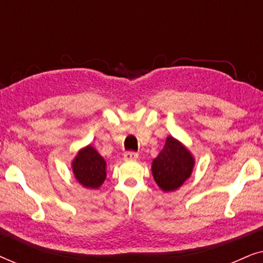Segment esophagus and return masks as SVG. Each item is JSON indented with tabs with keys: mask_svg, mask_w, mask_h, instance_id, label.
I'll list each match as a JSON object with an SVG mask.
<instances>
[{
	"mask_svg": "<svg viewBox=\"0 0 263 263\" xmlns=\"http://www.w3.org/2000/svg\"><path fill=\"white\" fill-rule=\"evenodd\" d=\"M123 158H124V160H127V161L136 160L139 158V154L135 153V152H125Z\"/></svg>",
	"mask_w": 263,
	"mask_h": 263,
	"instance_id": "1",
	"label": "esophagus"
}]
</instances>
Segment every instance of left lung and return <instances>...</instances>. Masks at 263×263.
<instances>
[{"instance_id": "1", "label": "left lung", "mask_w": 263, "mask_h": 263, "mask_svg": "<svg viewBox=\"0 0 263 263\" xmlns=\"http://www.w3.org/2000/svg\"><path fill=\"white\" fill-rule=\"evenodd\" d=\"M195 158L174 136L168 135L164 148L152 161V175L158 186L165 193L181 188L193 174Z\"/></svg>"}]
</instances>
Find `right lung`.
<instances>
[{"instance_id":"1","label":"right lung","mask_w":263,"mask_h":263,"mask_svg":"<svg viewBox=\"0 0 263 263\" xmlns=\"http://www.w3.org/2000/svg\"><path fill=\"white\" fill-rule=\"evenodd\" d=\"M71 170L79 184L86 189H98L106 178V161L95 147L87 145L71 160Z\"/></svg>"}]
</instances>
